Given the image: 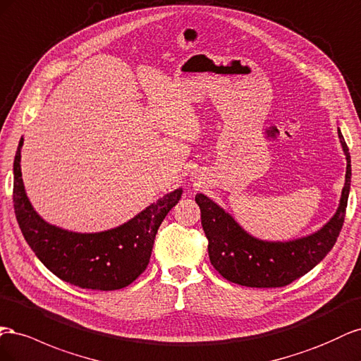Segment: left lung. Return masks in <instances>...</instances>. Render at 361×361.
<instances>
[{
	"label": "left lung",
	"instance_id": "1",
	"mask_svg": "<svg viewBox=\"0 0 361 361\" xmlns=\"http://www.w3.org/2000/svg\"><path fill=\"white\" fill-rule=\"evenodd\" d=\"M338 137L346 154L341 205L324 228L307 238L292 242L254 239L218 204L202 193L195 197L201 209L202 230L209 240L210 263L225 280L246 287H283L312 271L331 251L345 222L351 188V157L341 130Z\"/></svg>",
	"mask_w": 361,
	"mask_h": 361
}]
</instances>
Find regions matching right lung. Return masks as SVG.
I'll return each mask as SVG.
<instances>
[{
	"mask_svg": "<svg viewBox=\"0 0 361 361\" xmlns=\"http://www.w3.org/2000/svg\"><path fill=\"white\" fill-rule=\"evenodd\" d=\"M13 161V207L27 243L60 280L92 290H118L147 269L164 216L181 198L177 189L115 230L80 234L47 224L33 210L20 172V147Z\"/></svg>",
	"mask_w": 361,
	"mask_h": 361,
	"instance_id": "add662e5",
	"label": "right lung"
}]
</instances>
